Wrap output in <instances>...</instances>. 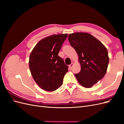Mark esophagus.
I'll list each match as a JSON object with an SVG mask.
<instances>
[{"label":"esophagus","mask_w":124,"mask_h":124,"mask_svg":"<svg viewBox=\"0 0 124 124\" xmlns=\"http://www.w3.org/2000/svg\"><path fill=\"white\" fill-rule=\"evenodd\" d=\"M73 63H71V64L69 66V68L70 69H72V67H73Z\"/></svg>","instance_id":"1"}]
</instances>
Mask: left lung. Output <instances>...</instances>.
Listing matches in <instances>:
<instances>
[{
  "label": "left lung",
  "mask_w": 124,
  "mask_h": 124,
  "mask_svg": "<svg viewBox=\"0 0 124 124\" xmlns=\"http://www.w3.org/2000/svg\"><path fill=\"white\" fill-rule=\"evenodd\" d=\"M71 46L79 58L81 69L75 74L82 86L90 88L105 76L109 62L106 47L88 33L75 32L68 36Z\"/></svg>",
  "instance_id": "obj_1"
}]
</instances>
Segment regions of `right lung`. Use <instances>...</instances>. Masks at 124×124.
<instances>
[{"mask_svg":"<svg viewBox=\"0 0 124 124\" xmlns=\"http://www.w3.org/2000/svg\"><path fill=\"white\" fill-rule=\"evenodd\" d=\"M68 34L54 35L37 43L29 56V66L33 79L40 87L47 92L61 86L68 66L58 53Z\"/></svg>","mask_w":124,"mask_h":124,"instance_id":"right-lung-1","label":"right lung"}]
</instances>
